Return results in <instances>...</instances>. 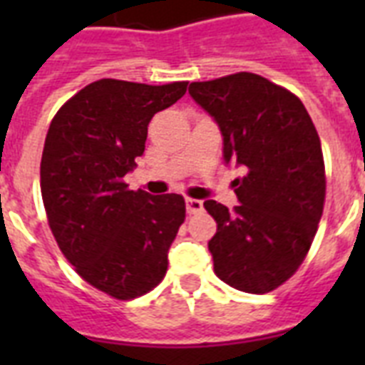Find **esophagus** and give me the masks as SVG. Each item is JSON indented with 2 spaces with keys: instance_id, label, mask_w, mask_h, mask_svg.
Returning a JSON list of instances; mask_svg holds the SVG:
<instances>
[{
  "instance_id": "34e87169",
  "label": "esophagus",
  "mask_w": 365,
  "mask_h": 365,
  "mask_svg": "<svg viewBox=\"0 0 365 365\" xmlns=\"http://www.w3.org/2000/svg\"><path fill=\"white\" fill-rule=\"evenodd\" d=\"M202 200L199 199H185V210H187V214H199V212H202Z\"/></svg>"
}]
</instances>
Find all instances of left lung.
Masks as SVG:
<instances>
[{
    "mask_svg": "<svg viewBox=\"0 0 365 365\" xmlns=\"http://www.w3.org/2000/svg\"><path fill=\"white\" fill-rule=\"evenodd\" d=\"M189 94L217 123L223 159L242 166L240 205L205 208L217 223L208 242L214 272L246 294H267L303 263L326 197L320 138L301 100L248 71L191 83Z\"/></svg>",
    "mask_w": 365,
    "mask_h": 365,
    "instance_id": "1",
    "label": "left lung"
}]
</instances>
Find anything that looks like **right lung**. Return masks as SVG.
<instances>
[{
  "label": "right lung",
  "mask_w": 365,
  "mask_h": 365,
  "mask_svg": "<svg viewBox=\"0 0 365 365\" xmlns=\"http://www.w3.org/2000/svg\"><path fill=\"white\" fill-rule=\"evenodd\" d=\"M187 83L143 85L100 79L71 96L48 126L41 197L48 227L79 277L115 299L148 294L165 278L168 250L185 220L182 195L130 191L157 111Z\"/></svg>",
  "instance_id": "right-lung-1"
}]
</instances>
